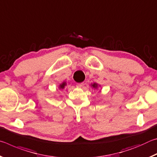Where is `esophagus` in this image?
<instances>
[{
	"instance_id": "34e87169",
	"label": "esophagus",
	"mask_w": 157,
	"mask_h": 157,
	"mask_svg": "<svg viewBox=\"0 0 157 157\" xmlns=\"http://www.w3.org/2000/svg\"><path fill=\"white\" fill-rule=\"evenodd\" d=\"M78 86L79 87L83 86H84V82H81V83H78Z\"/></svg>"
}]
</instances>
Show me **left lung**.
Instances as JSON below:
<instances>
[{
    "instance_id": "obj_1",
    "label": "left lung",
    "mask_w": 157,
    "mask_h": 157,
    "mask_svg": "<svg viewBox=\"0 0 157 157\" xmlns=\"http://www.w3.org/2000/svg\"><path fill=\"white\" fill-rule=\"evenodd\" d=\"M91 86L92 87L93 89H98V87H100V85H99L97 83H92V84H91Z\"/></svg>"
}]
</instances>
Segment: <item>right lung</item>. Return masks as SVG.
Instances as JSON below:
<instances>
[{
	"mask_svg": "<svg viewBox=\"0 0 157 157\" xmlns=\"http://www.w3.org/2000/svg\"><path fill=\"white\" fill-rule=\"evenodd\" d=\"M66 85H67V83H66V81L62 82V83L59 85V89H63L65 88V86H66Z\"/></svg>",
	"mask_w": 157,
	"mask_h": 157,
	"instance_id": "right-lung-1",
	"label": "right lung"
}]
</instances>
